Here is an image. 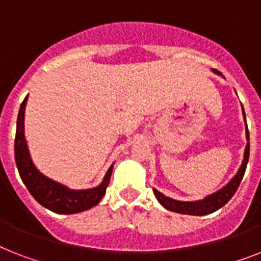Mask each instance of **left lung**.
<instances>
[{"label":"left lung","mask_w":261,"mask_h":261,"mask_svg":"<svg viewBox=\"0 0 261 261\" xmlns=\"http://www.w3.org/2000/svg\"><path fill=\"white\" fill-rule=\"evenodd\" d=\"M216 73H219V71H215ZM243 114L245 112L243 110ZM247 147H245L244 152V160H243V164H241L240 169L237 171V174L234 175L233 178L230 179V182L226 186H224L222 189H220L219 192L213 193L211 196H207L206 198L200 201H192V202H188V201H177L173 200V198H169V197L164 196L162 193L158 192L156 189L154 190V194H155L156 200L160 201L161 205L164 207H166L167 211L175 212V213H181V215H193V216H205L209 215V213H213V212L219 211L220 207H222L224 205L228 202V201L233 197V194L236 193L237 188L240 185L241 179L244 177L245 169H247L248 158H249V133H248L247 127Z\"/></svg>","instance_id":"left-lung-1"}]
</instances>
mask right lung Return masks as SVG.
<instances>
[{"label":"right lung","instance_id":"obj_1","mask_svg":"<svg viewBox=\"0 0 261 261\" xmlns=\"http://www.w3.org/2000/svg\"><path fill=\"white\" fill-rule=\"evenodd\" d=\"M27 99L21 103L18 118H17L16 139H14V156L20 177L28 188L33 198L42 206L60 215H73L91 209L97 205L106 194V189L110 184L112 167L106 173V177L100 185L94 189L71 190L59 182L41 174L33 165L29 155L27 141L24 137V114Z\"/></svg>","mask_w":261,"mask_h":261}]
</instances>
